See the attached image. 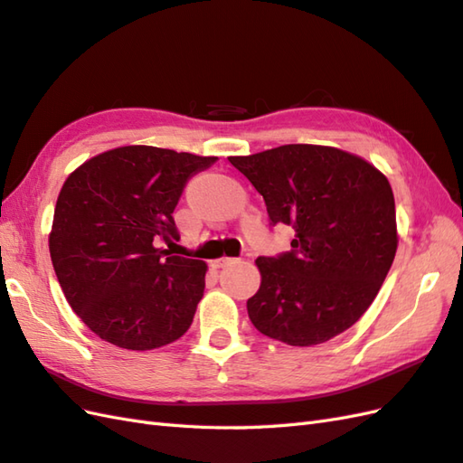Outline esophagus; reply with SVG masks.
<instances>
[{
  "instance_id": "obj_1",
  "label": "esophagus",
  "mask_w": 463,
  "mask_h": 463,
  "mask_svg": "<svg viewBox=\"0 0 463 463\" xmlns=\"http://www.w3.org/2000/svg\"><path fill=\"white\" fill-rule=\"evenodd\" d=\"M232 262V258H227V256H222V258H217V260H213L211 262V266L215 268V269H219V268H224L227 264H231Z\"/></svg>"
}]
</instances>
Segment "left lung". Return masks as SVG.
Wrapping results in <instances>:
<instances>
[{
    "label": "left lung",
    "instance_id": "1",
    "mask_svg": "<svg viewBox=\"0 0 463 463\" xmlns=\"http://www.w3.org/2000/svg\"><path fill=\"white\" fill-rule=\"evenodd\" d=\"M229 162L264 197L271 224L295 229L291 250L258 258L262 283L246 301L260 333L315 346L367 311L397 252L387 177L355 154L283 145Z\"/></svg>",
    "mask_w": 463,
    "mask_h": 463
}]
</instances>
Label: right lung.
<instances>
[{"label": "right lung", "mask_w": 463, "mask_h": 463, "mask_svg": "<svg viewBox=\"0 0 463 463\" xmlns=\"http://www.w3.org/2000/svg\"><path fill=\"white\" fill-rule=\"evenodd\" d=\"M217 156L121 146L68 175L49 248L74 313L101 340L154 350L185 335L203 298V260L170 256L180 239L172 213L192 175Z\"/></svg>", "instance_id": "1"}]
</instances>
